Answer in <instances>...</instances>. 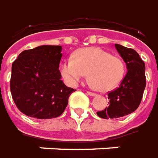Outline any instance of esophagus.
Returning a JSON list of instances; mask_svg holds the SVG:
<instances>
[{
	"label": "esophagus",
	"instance_id": "esophagus-1",
	"mask_svg": "<svg viewBox=\"0 0 158 158\" xmlns=\"http://www.w3.org/2000/svg\"><path fill=\"white\" fill-rule=\"evenodd\" d=\"M87 94H88V95H90V96H95V95H96L95 93H93V92H90V91L87 92Z\"/></svg>",
	"mask_w": 158,
	"mask_h": 158
}]
</instances>
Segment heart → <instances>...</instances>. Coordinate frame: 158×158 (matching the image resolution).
I'll return each mask as SVG.
<instances>
[{
	"label": "heart",
	"mask_w": 158,
	"mask_h": 158,
	"mask_svg": "<svg viewBox=\"0 0 158 158\" xmlns=\"http://www.w3.org/2000/svg\"><path fill=\"white\" fill-rule=\"evenodd\" d=\"M61 75L71 85L77 84L88 73L92 88L100 92L116 88L123 79L126 67L123 59L99 48L77 50L74 59H66L60 67Z\"/></svg>",
	"instance_id": "heart-1"
}]
</instances>
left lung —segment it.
<instances>
[{
  "label": "left lung",
  "instance_id": "1",
  "mask_svg": "<svg viewBox=\"0 0 158 158\" xmlns=\"http://www.w3.org/2000/svg\"><path fill=\"white\" fill-rule=\"evenodd\" d=\"M124 62L127 72L120 86L108 94L110 106L97 115L101 118H118L134 112L141 102L145 84L144 61L135 50L115 44Z\"/></svg>",
  "mask_w": 158,
  "mask_h": 158
}]
</instances>
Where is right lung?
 Returning <instances> with one entry per match:
<instances>
[{"label": "right lung", "mask_w": 158, "mask_h": 158, "mask_svg": "<svg viewBox=\"0 0 158 158\" xmlns=\"http://www.w3.org/2000/svg\"><path fill=\"white\" fill-rule=\"evenodd\" d=\"M61 46H39L24 50L13 61L10 89L18 109L28 117H59L76 90L66 87L59 70Z\"/></svg>", "instance_id": "1"}]
</instances>
